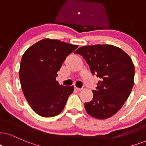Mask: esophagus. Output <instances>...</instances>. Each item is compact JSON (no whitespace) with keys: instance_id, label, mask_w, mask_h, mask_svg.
Returning <instances> with one entry per match:
<instances>
[{"instance_id":"esophagus-1","label":"esophagus","mask_w":146,"mask_h":146,"mask_svg":"<svg viewBox=\"0 0 146 146\" xmlns=\"http://www.w3.org/2000/svg\"><path fill=\"white\" fill-rule=\"evenodd\" d=\"M75 89L77 90V91H82V88H77V87H75Z\"/></svg>"}]
</instances>
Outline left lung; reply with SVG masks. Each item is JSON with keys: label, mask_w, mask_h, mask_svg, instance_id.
Returning a JSON list of instances; mask_svg holds the SVG:
<instances>
[{"label": "left lung", "mask_w": 146, "mask_h": 146, "mask_svg": "<svg viewBox=\"0 0 146 146\" xmlns=\"http://www.w3.org/2000/svg\"><path fill=\"white\" fill-rule=\"evenodd\" d=\"M92 74L101 78L93 100L85 103L86 112L98 119L111 117L121 109L129 96L134 84L135 67L131 58L120 48L97 44L79 48Z\"/></svg>", "instance_id": "8db88e82"}]
</instances>
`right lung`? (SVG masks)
Wrapping results in <instances>:
<instances>
[{
  "label": "right lung",
  "mask_w": 146,
  "mask_h": 146,
  "mask_svg": "<svg viewBox=\"0 0 146 146\" xmlns=\"http://www.w3.org/2000/svg\"><path fill=\"white\" fill-rule=\"evenodd\" d=\"M78 47L46 38L27 49L21 58L19 79L23 94L33 110L43 117L62 112L74 87L59 85L57 72L70 53Z\"/></svg>",
  "instance_id": "obj_1"
}]
</instances>
